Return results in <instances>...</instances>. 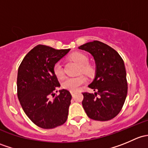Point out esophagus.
Masks as SVG:
<instances>
[{
	"label": "esophagus",
	"mask_w": 148,
	"mask_h": 148,
	"mask_svg": "<svg viewBox=\"0 0 148 148\" xmlns=\"http://www.w3.org/2000/svg\"><path fill=\"white\" fill-rule=\"evenodd\" d=\"M71 95H72V97H74V92H71Z\"/></svg>",
	"instance_id": "1"
}]
</instances>
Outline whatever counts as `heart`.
<instances>
[{"label": "heart", "mask_w": 148, "mask_h": 148, "mask_svg": "<svg viewBox=\"0 0 148 148\" xmlns=\"http://www.w3.org/2000/svg\"><path fill=\"white\" fill-rule=\"evenodd\" d=\"M71 58L79 65L81 66L82 72L86 74H91L93 72L92 67L87 64L89 62V57L87 55L82 52H74L71 55ZM53 71L57 78L62 79L64 76L63 66L60 62H58L55 64L53 66ZM86 82V77L82 75L76 77H68L64 80L62 84V86L63 89H67L71 92H77L79 89L80 86H82Z\"/></svg>", "instance_id": "b5f03b06"}]
</instances>
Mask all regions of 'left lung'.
Listing matches in <instances>:
<instances>
[{"instance_id":"obj_1","label":"left lung","mask_w":148,"mask_h":148,"mask_svg":"<svg viewBox=\"0 0 148 148\" xmlns=\"http://www.w3.org/2000/svg\"><path fill=\"white\" fill-rule=\"evenodd\" d=\"M79 49L89 52L96 63V75L89 87L97 92H83L84 110L92 120H112L120 113L127 95L123 59L114 49L99 41L88 42Z\"/></svg>"}]
</instances>
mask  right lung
<instances>
[{
	"instance_id": "1",
	"label": "right lung",
	"mask_w": 148,
	"mask_h": 148,
	"mask_svg": "<svg viewBox=\"0 0 148 148\" xmlns=\"http://www.w3.org/2000/svg\"><path fill=\"white\" fill-rule=\"evenodd\" d=\"M70 49L56 50L38 45L26 55L18 70L17 95L23 111L36 125L52 129L64 124L71 95L66 89L55 96L60 84L53 73V66Z\"/></svg>"
}]
</instances>
